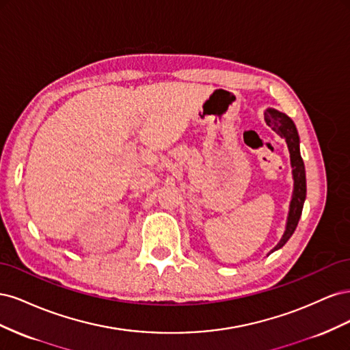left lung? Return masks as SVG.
<instances>
[{
  "instance_id": "obj_1",
  "label": "left lung",
  "mask_w": 350,
  "mask_h": 350,
  "mask_svg": "<svg viewBox=\"0 0 350 350\" xmlns=\"http://www.w3.org/2000/svg\"><path fill=\"white\" fill-rule=\"evenodd\" d=\"M264 120H266L269 126H271V130L276 131L282 139H284L286 144H288V149L291 153L292 178H293V191H292V200L289 204L288 220H286L283 237L280 238L278 245L270 251V252H274L280 250L284 243L289 241L296 226H298L299 217L302 215V207L305 203V197H306V178H305V165L299 150V134H298V130H296L295 122L286 113L273 108L266 109V112H264Z\"/></svg>"
}]
</instances>
